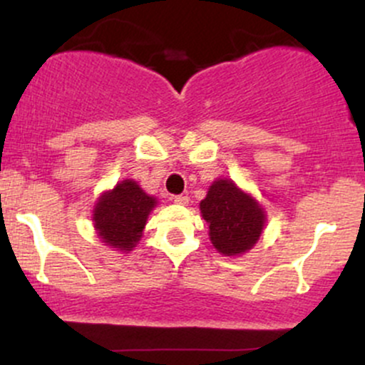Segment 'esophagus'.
<instances>
[{
    "label": "esophagus",
    "instance_id": "1",
    "mask_svg": "<svg viewBox=\"0 0 365 365\" xmlns=\"http://www.w3.org/2000/svg\"><path fill=\"white\" fill-rule=\"evenodd\" d=\"M173 202L178 204V206H187L188 204V197L187 195H175Z\"/></svg>",
    "mask_w": 365,
    "mask_h": 365
}]
</instances>
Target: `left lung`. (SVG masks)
Segmentation results:
<instances>
[{"instance_id": "8db88e82", "label": "left lung", "mask_w": 365, "mask_h": 365, "mask_svg": "<svg viewBox=\"0 0 365 365\" xmlns=\"http://www.w3.org/2000/svg\"><path fill=\"white\" fill-rule=\"evenodd\" d=\"M200 215L209 225L212 245L223 255L252 249L266 223L261 204L226 178L209 187L206 199L200 200Z\"/></svg>"}]
</instances>
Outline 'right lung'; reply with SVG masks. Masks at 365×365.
<instances>
[{"mask_svg": "<svg viewBox=\"0 0 365 365\" xmlns=\"http://www.w3.org/2000/svg\"><path fill=\"white\" fill-rule=\"evenodd\" d=\"M158 204L156 197L148 195L133 180L116 183L104 192L94 207V228L111 249L130 252L140 240L148 217Z\"/></svg>", "mask_w": 365, "mask_h": 365, "instance_id": "add662e5", "label": "right lung"}]
</instances>
